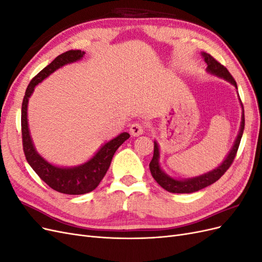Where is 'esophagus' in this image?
<instances>
[{
  "instance_id": "1",
  "label": "esophagus",
  "mask_w": 262,
  "mask_h": 262,
  "mask_svg": "<svg viewBox=\"0 0 262 262\" xmlns=\"http://www.w3.org/2000/svg\"><path fill=\"white\" fill-rule=\"evenodd\" d=\"M129 131L131 133V136L139 137V136H141V134L144 133V126H143V124H141L139 122H134L131 124Z\"/></svg>"
}]
</instances>
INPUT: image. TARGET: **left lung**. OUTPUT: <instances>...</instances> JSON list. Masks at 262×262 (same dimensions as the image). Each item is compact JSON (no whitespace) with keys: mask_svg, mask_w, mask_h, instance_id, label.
Returning a JSON list of instances; mask_svg holds the SVG:
<instances>
[{"mask_svg":"<svg viewBox=\"0 0 262 262\" xmlns=\"http://www.w3.org/2000/svg\"><path fill=\"white\" fill-rule=\"evenodd\" d=\"M202 57L204 58L205 63L208 64V68H207L208 72H210L211 74L216 75L219 77L224 78V80H226L227 82L234 85L237 89V84L234 80V77L232 76L231 73L228 72V70L223 64H221L219 61H216L209 53L202 52ZM239 100H241V98H239ZM241 104H242V101H241ZM242 107H243V105H242ZM244 129H245V115H244V108H243L241 130H239L238 136H237V138H236V141L231 149V152L228 153L227 157L225 158V161L222 163L219 167L213 169L212 171H209L201 176L190 178V179H185V180L173 179V178L169 177L168 175H166V173L161 169L160 163H158V158H160V148H158V145L156 142H154V154H153L152 161H150V163H149L150 173H152V176L156 180L157 184L160 185L162 188H164L165 190H167V191H169V192L191 193V192L199 191V190L208 187V186L214 184L216 180H219L222 176L224 175L225 171L229 168V166L232 165V163L234 162V158L237 154V149H238V147H239Z\"/></svg>","mask_w":262,"mask_h":262,"instance_id":"obj_1","label":"left lung"}]
</instances>
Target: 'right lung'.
I'll return each instance as SVG.
<instances>
[{"label":"right lung","mask_w":262,"mask_h":262,"mask_svg":"<svg viewBox=\"0 0 262 262\" xmlns=\"http://www.w3.org/2000/svg\"><path fill=\"white\" fill-rule=\"evenodd\" d=\"M84 54L85 52L81 50H70L58 55L49 66L41 70L30 81L21 104V138L26 160L31 168L47 185L55 191L66 194H84L93 191L99 185L101 179L105 177L118 147L130 138V134L126 132L119 134L117 138L102 145L89 162L70 168L57 167V166L51 165L43 160L35 149L27 122V106L30 95L33 94L35 86L42 82L55 70L82 59Z\"/></svg>","instance_id":"obj_1"}]
</instances>
